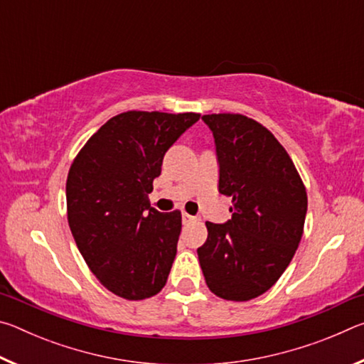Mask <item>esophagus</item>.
Returning <instances> with one entry per match:
<instances>
[{"instance_id": "34e87169", "label": "esophagus", "mask_w": 364, "mask_h": 364, "mask_svg": "<svg viewBox=\"0 0 364 364\" xmlns=\"http://www.w3.org/2000/svg\"><path fill=\"white\" fill-rule=\"evenodd\" d=\"M181 218H183V223H184V225H188V223H191V221L196 220V217H193V215H189V213H186V212L181 213Z\"/></svg>"}]
</instances>
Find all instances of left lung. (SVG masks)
Instances as JSON below:
<instances>
[{
  "label": "left lung",
  "instance_id": "obj_1",
  "mask_svg": "<svg viewBox=\"0 0 364 364\" xmlns=\"http://www.w3.org/2000/svg\"><path fill=\"white\" fill-rule=\"evenodd\" d=\"M202 120L215 138L218 191L232 197L231 220L207 221V241L197 249L205 282L218 297L255 299L281 278L304 234L306 191L274 134L241 114Z\"/></svg>",
  "mask_w": 364,
  "mask_h": 364
}]
</instances>
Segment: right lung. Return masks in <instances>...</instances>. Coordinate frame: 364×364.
<instances>
[{"mask_svg":"<svg viewBox=\"0 0 364 364\" xmlns=\"http://www.w3.org/2000/svg\"><path fill=\"white\" fill-rule=\"evenodd\" d=\"M199 119L128 110L104 123L73 160L65 184L72 236L101 284L122 299H149L167 282L181 212H157L147 194L165 152Z\"/></svg>","mask_w":364,"mask_h":364,"instance_id":"right-lung-1","label":"right lung"}]
</instances>
